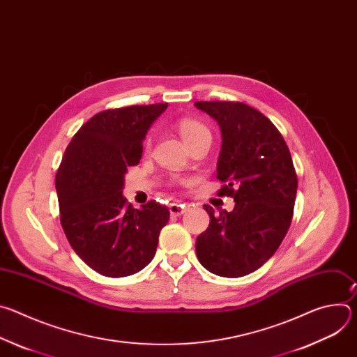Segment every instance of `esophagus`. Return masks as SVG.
Listing matches in <instances>:
<instances>
[{
    "label": "esophagus",
    "mask_w": 357,
    "mask_h": 357,
    "mask_svg": "<svg viewBox=\"0 0 357 357\" xmlns=\"http://www.w3.org/2000/svg\"><path fill=\"white\" fill-rule=\"evenodd\" d=\"M186 208L185 205H182V203H171L169 205V212H171V216H182L185 213Z\"/></svg>",
    "instance_id": "obj_1"
}]
</instances>
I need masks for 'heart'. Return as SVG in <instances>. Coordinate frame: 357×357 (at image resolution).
Returning <instances> with one entry per match:
<instances>
[{
  "instance_id": "1",
  "label": "heart",
  "mask_w": 357,
  "mask_h": 357,
  "mask_svg": "<svg viewBox=\"0 0 357 357\" xmlns=\"http://www.w3.org/2000/svg\"><path fill=\"white\" fill-rule=\"evenodd\" d=\"M178 131L183 142L189 146L192 142H195L197 138L203 135H209V130L203 126L202 123L190 119H182L178 121Z\"/></svg>"
}]
</instances>
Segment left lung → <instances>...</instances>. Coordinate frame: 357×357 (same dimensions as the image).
Here are the masks:
<instances>
[{"instance_id":"left-lung-1","label":"left lung","mask_w":357,"mask_h":357,"mask_svg":"<svg viewBox=\"0 0 357 357\" xmlns=\"http://www.w3.org/2000/svg\"><path fill=\"white\" fill-rule=\"evenodd\" d=\"M218 121L222 146L219 196H231V212L211 216L196 238V256L208 271L237 278L259 270L284 240L294 213L298 179L289 149L275 126L259 110L233 101H196Z\"/></svg>"}]
</instances>
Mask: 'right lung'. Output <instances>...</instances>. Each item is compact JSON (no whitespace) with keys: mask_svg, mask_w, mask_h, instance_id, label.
<instances>
[{"mask_svg":"<svg viewBox=\"0 0 357 357\" xmlns=\"http://www.w3.org/2000/svg\"><path fill=\"white\" fill-rule=\"evenodd\" d=\"M168 105L130 106L93 116L75 134L56 174L63 231L96 273L119 278L154 259L168 208L149 200L134 209L123 196L124 176L138 165L142 141Z\"/></svg>","mask_w":357,"mask_h":357,"instance_id":"add662e5","label":"right lung"}]
</instances>
